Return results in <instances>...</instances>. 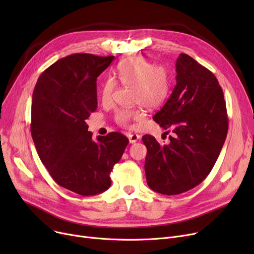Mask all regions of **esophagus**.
Returning <instances> with one entry per match:
<instances>
[{"label": "esophagus", "mask_w": 254, "mask_h": 254, "mask_svg": "<svg viewBox=\"0 0 254 254\" xmlns=\"http://www.w3.org/2000/svg\"><path fill=\"white\" fill-rule=\"evenodd\" d=\"M139 139H140V136L137 135V134H129V135H128V140H129V143H130V144L136 143Z\"/></svg>", "instance_id": "34e87169"}]
</instances>
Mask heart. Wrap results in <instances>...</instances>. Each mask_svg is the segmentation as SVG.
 <instances>
[{
    "label": "heart",
    "mask_w": 254,
    "mask_h": 254,
    "mask_svg": "<svg viewBox=\"0 0 254 254\" xmlns=\"http://www.w3.org/2000/svg\"><path fill=\"white\" fill-rule=\"evenodd\" d=\"M116 74L124 85L132 86L131 101L148 109L157 108L167 100L170 91V75L164 65H154L143 58H129L120 63ZM116 81L108 78L102 84L101 99L104 104L112 101ZM143 112L139 108L120 109L115 113L117 125L130 127L131 122L141 120Z\"/></svg>",
    "instance_id": "obj_1"
}]
</instances>
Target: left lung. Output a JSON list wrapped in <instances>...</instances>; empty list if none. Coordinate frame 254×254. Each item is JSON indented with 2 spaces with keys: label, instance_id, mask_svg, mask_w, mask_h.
Segmentation results:
<instances>
[{
  "label": "left lung",
  "instance_id": "8db88e82",
  "mask_svg": "<svg viewBox=\"0 0 254 254\" xmlns=\"http://www.w3.org/2000/svg\"><path fill=\"white\" fill-rule=\"evenodd\" d=\"M176 85L163 108L153 116L165 129L167 145L145 135V174L149 188L172 195L201 183L214 167L228 134L229 119L223 91L211 71L181 53L176 62ZM167 134L169 132L166 131Z\"/></svg>",
  "mask_w": 254,
  "mask_h": 254
}]
</instances>
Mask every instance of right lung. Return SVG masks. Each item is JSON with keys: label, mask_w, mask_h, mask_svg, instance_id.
I'll return each instance as SVG.
<instances>
[{"label": "right lung", "mask_w": 254, "mask_h": 254, "mask_svg": "<svg viewBox=\"0 0 254 254\" xmlns=\"http://www.w3.org/2000/svg\"><path fill=\"white\" fill-rule=\"evenodd\" d=\"M113 60L63 58L40 75L33 92L31 132L39 157L59 185L81 195L110 188V173L128 144L116 131L93 141L85 123L98 107L97 78Z\"/></svg>", "instance_id": "1"}]
</instances>
